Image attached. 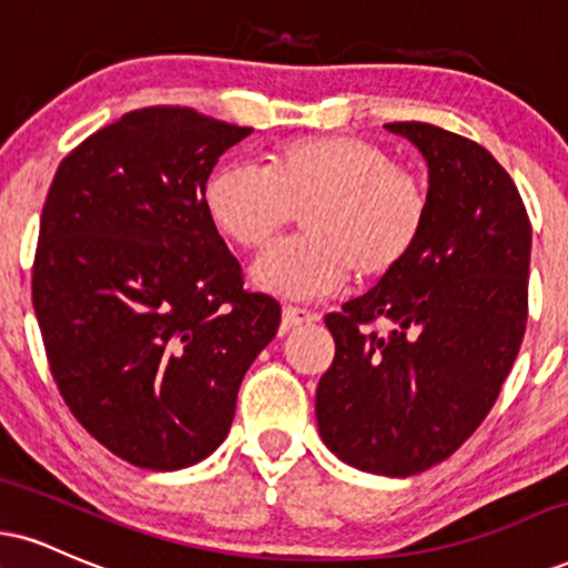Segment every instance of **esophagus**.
Instances as JSON below:
<instances>
[{
	"mask_svg": "<svg viewBox=\"0 0 568 568\" xmlns=\"http://www.w3.org/2000/svg\"><path fill=\"white\" fill-rule=\"evenodd\" d=\"M320 314L312 310H304V306H283V331H291L296 325H306V323H317Z\"/></svg>",
	"mask_w": 568,
	"mask_h": 568,
	"instance_id": "obj_1",
	"label": "esophagus"
}]
</instances>
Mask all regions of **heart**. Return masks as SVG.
I'll return each mask as SVG.
<instances>
[{"label":"heart","instance_id":"1","mask_svg":"<svg viewBox=\"0 0 568 568\" xmlns=\"http://www.w3.org/2000/svg\"><path fill=\"white\" fill-rule=\"evenodd\" d=\"M211 222L243 251H262L302 214V241L258 258V288L283 298H323L394 272L418 245L428 187L371 140L298 136L272 148L264 169L219 166L203 187Z\"/></svg>","mask_w":568,"mask_h":568}]
</instances>
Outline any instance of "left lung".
<instances>
[{
	"label": "left lung",
	"mask_w": 568,
	"mask_h": 568,
	"mask_svg": "<svg viewBox=\"0 0 568 568\" xmlns=\"http://www.w3.org/2000/svg\"><path fill=\"white\" fill-rule=\"evenodd\" d=\"M386 129L426 159L432 206L413 254L325 317L336 357L314 409L341 460L413 476L481 426L514 367L529 314L531 224L510 174L479 142L420 121Z\"/></svg>",
	"instance_id": "left-lung-1"
}]
</instances>
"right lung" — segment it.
I'll return each instance as SVG.
<instances>
[{
  "mask_svg": "<svg viewBox=\"0 0 568 568\" xmlns=\"http://www.w3.org/2000/svg\"><path fill=\"white\" fill-rule=\"evenodd\" d=\"M193 108H142L87 136L47 193L31 296L81 426L136 468L209 457L280 304L243 288L203 187L248 136Z\"/></svg>",
  "mask_w": 568,
  "mask_h": 568,
  "instance_id": "1",
  "label": "right lung"
}]
</instances>
